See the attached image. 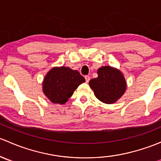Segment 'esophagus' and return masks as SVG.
Wrapping results in <instances>:
<instances>
[{
  "label": "esophagus",
  "mask_w": 161,
  "mask_h": 161,
  "mask_svg": "<svg viewBox=\"0 0 161 161\" xmlns=\"http://www.w3.org/2000/svg\"><path fill=\"white\" fill-rule=\"evenodd\" d=\"M85 79H86V82H90V77L89 75H86L85 76Z\"/></svg>",
  "instance_id": "34e87169"
}]
</instances>
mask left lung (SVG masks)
I'll use <instances>...</instances> for the list:
<instances>
[{
    "label": "left lung",
    "mask_w": 161,
    "mask_h": 161,
    "mask_svg": "<svg viewBox=\"0 0 161 161\" xmlns=\"http://www.w3.org/2000/svg\"><path fill=\"white\" fill-rule=\"evenodd\" d=\"M97 74L98 77L89 82L96 97L108 104L115 103L125 93L127 86L123 74L111 66L100 68Z\"/></svg>",
    "instance_id": "obj_1"
}]
</instances>
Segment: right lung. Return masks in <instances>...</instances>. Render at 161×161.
I'll use <instances>...</instances> for the list:
<instances>
[{
	"label": "right lung",
	"instance_id": "right-lung-1",
	"mask_svg": "<svg viewBox=\"0 0 161 161\" xmlns=\"http://www.w3.org/2000/svg\"><path fill=\"white\" fill-rule=\"evenodd\" d=\"M85 81L77 70L64 66L54 67L48 71L43 79V93L52 103L64 104Z\"/></svg>",
	"mask_w": 161,
	"mask_h": 161
}]
</instances>
